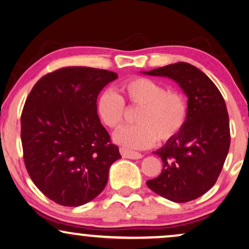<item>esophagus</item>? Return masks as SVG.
Listing matches in <instances>:
<instances>
[{
	"instance_id": "obj_1",
	"label": "esophagus",
	"mask_w": 249,
	"mask_h": 249,
	"mask_svg": "<svg viewBox=\"0 0 249 249\" xmlns=\"http://www.w3.org/2000/svg\"><path fill=\"white\" fill-rule=\"evenodd\" d=\"M120 154L122 157L124 158H130V160H139V158L142 157V155L138 153V151H133V150H129L127 148H124V147H120Z\"/></svg>"
}]
</instances>
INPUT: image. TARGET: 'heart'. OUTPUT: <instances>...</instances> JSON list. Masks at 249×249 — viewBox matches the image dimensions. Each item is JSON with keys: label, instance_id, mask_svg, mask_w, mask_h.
<instances>
[{"label": "heart", "instance_id": "1", "mask_svg": "<svg viewBox=\"0 0 249 249\" xmlns=\"http://www.w3.org/2000/svg\"><path fill=\"white\" fill-rule=\"evenodd\" d=\"M122 96L110 89L96 100V113L106 127L118 129L125 116V104L138 107L137 124L127 125L114 133V140L132 149H143L155 142H166L178 135L187 117V102L178 89H167L148 77H131L119 85Z\"/></svg>", "mask_w": 249, "mask_h": 249}]
</instances>
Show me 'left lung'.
I'll use <instances>...</instances> for the list:
<instances>
[{"instance_id":"left-lung-1","label":"left lung","mask_w":249,"mask_h":249,"mask_svg":"<svg viewBox=\"0 0 249 249\" xmlns=\"http://www.w3.org/2000/svg\"><path fill=\"white\" fill-rule=\"evenodd\" d=\"M178 82L187 95V117L181 132L155 151L163 171L147 186L173 202H189L215 184L230 146L229 116L220 91L193 65L176 63L145 71Z\"/></svg>"}]
</instances>
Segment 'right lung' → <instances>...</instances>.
I'll use <instances>...</instances> for the list:
<instances>
[{"mask_svg":"<svg viewBox=\"0 0 249 249\" xmlns=\"http://www.w3.org/2000/svg\"><path fill=\"white\" fill-rule=\"evenodd\" d=\"M117 73L70 66L36 83L21 113L23 160L32 182L64 207L94 199L121 158L96 113V99Z\"/></svg>","mask_w":249,"mask_h":249,"instance_id":"1","label":"right lung"}]
</instances>
